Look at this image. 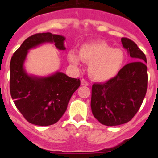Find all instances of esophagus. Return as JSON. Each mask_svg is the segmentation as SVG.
Returning <instances> with one entry per match:
<instances>
[{
	"instance_id": "obj_1",
	"label": "esophagus",
	"mask_w": 158,
	"mask_h": 158,
	"mask_svg": "<svg viewBox=\"0 0 158 158\" xmlns=\"http://www.w3.org/2000/svg\"><path fill=\"white\" fill-rule=\"evenodd\" d=\"M81 85H83V86L89 85V82H88L87 81L85 80V79H82V80L81 81Z\"/></svg>"
}]
</instances>
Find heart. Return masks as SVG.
Instances as JSON below:
<instances>
[{
  "instance_id": "obj_1",
  "label": "heart",
  "mask_w": 158,
  "mask_h": 158,
  "mask_svg": "<svg viewBox=\"0 0 158 158\" xmlns=\"http://www.w3.org/2000/svg\"><path fill=\"white\" fill-rule=\"evenodd\" d=\"M79 57L69 52V59L75 65H80V58L89 63V73L96 81H107L115 77L124 62L123 51L114 49L104 42L85 43L78 51Z\"/></svg>"
}]
</instances>
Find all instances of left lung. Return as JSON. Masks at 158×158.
<instances>
[{
  "label": "left lung",
  "instance_id": "obj_1",
  "mask_svg": "<svg viewBox=\"0 0 158 158\" xmlns=\"http://www.w3.org/2000/svg\"><path fill=\"white\" fill-rule=\"evenodd\" d=\"M121 42L132 62L124 65L115 77L105 83H95L92 88V112L106 126H118L131 120L147 90L146 55L132 40L122 38Z\"/></svg>",
  "mask_w": 158,
  "mask_h": 158
}]
</instances>
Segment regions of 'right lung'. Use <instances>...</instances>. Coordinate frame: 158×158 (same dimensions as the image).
Returning <instances> with one entry per match:
<instances>
[{
	"mask_svg": "<svg viewBox=\"0 0 158 158\" xmlns=\"http://www.w3.org/2000/svg\"><path fill=\"white\" fill-rule=\"evenodd\" d=\"M65 38L50 32L38 33L23 41L11 58L10 93L14 104L30 123L50 126L58 122L67 109L71 96L81 85V81L62 72L47 77L29 75L23 64L28 51L43 43H54L65 51Z\"/></svg>",
	"mask_w": 158,
	"mask_h": 158,
	"instance_id": "add662e5",
	"label": "right lung"
}]
</instances>
